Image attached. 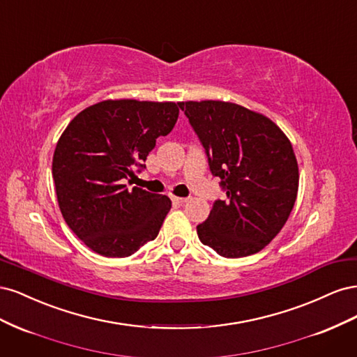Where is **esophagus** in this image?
I'll return each instance as SVG.
<instances>
[{"label":"esophagus","instance_id":"obj_1","mask_svg":"<svg viewBox=\"0 0 357 357\" xmlns=\"http://www.w3.org/2000/svg\"><path fill=\"white\" fill-rule=\"evenodd\" d=\"M171 201L174 202V204H185V202H188V198H178V197H172V198H171Z\"/></svg>","mask_w":357,"mask_h":357}]
</instances>
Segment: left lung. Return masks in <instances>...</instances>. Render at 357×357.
Masks as SVG:
<instances>
[{
    "instance_id": "8db88e82",
    "label": "left lung",
    "mask_w": 357,
    "mask_h": 357,
    "mask_svg": "<svg viewBox=\"0 0 357 357\" xmlns=\"http://www.w3.org/2000/svg\"><path fill=\"white\" fill-rule=\"evenodd\" d=\"M198 135L225 199L197 226L202 244L223 257L250 256L282 231L298 193L294 149L273 121L223 101L178 102Z\"/></svg>"
}]
</instances>
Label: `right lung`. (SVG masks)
I'll use <instances>...</instances> for the list:
<instances>
[{
	"mask_svg": "<svg viewBox=\"0 0 357 357\" xmlns=\"http://www.w3.org/2000/svg\"><path fill=\"white\" fill-rule=\"evenodd\" d=\"M178 119L174 102L102 101L75 116L52 162L61 213L91 250L126 257L155 240L171 199L125 185Z\"/></svg>",
	"mask_w": 357,
	"mask_h": 357,
	"instance_id": "1",
	"label": "right lung"
}]
</instances>
